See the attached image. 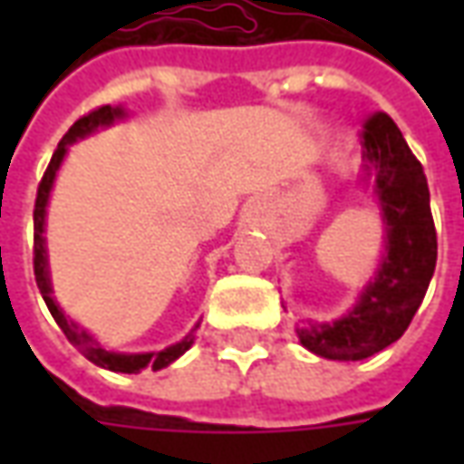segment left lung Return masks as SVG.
<instances>
[{
  "label": "left lung",
  "instance_id": "obj_1",
  "mask_svg": "<svg viewBox=\"0 0 464 464\" xmlns=\"http://www.w3.org/2000/svg\"><path fill=\"white\" fill-rule=\"evenodd\" d=\"M362 169L372 179L385 226V256L348 315L298 325L303 348L328 360H362L398 341L428 293L438 263L428 179L398 123L372 114L362 123Z\"/></svg>",
  "mask_w": 464,
  "mask_h": 464
}]
</instances>
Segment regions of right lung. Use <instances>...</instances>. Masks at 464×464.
<instances>
[{
  "instance_id": "add662e5",
  "label": "right lung",
  "mask_w": 464,
  "mask_h": 464,
  "mask_svg": "<svg viewBox=\"0 0 464 464\" xmlns=\"http://www.w3.org/2000/svg\"><path fill=\"white\" fill-rule=\"evenodd\" d=\"M116 119H123V109L121 106H99L94 111H89L86 116H82L79 121H74V126L64 133V139L59 141L56 146L54 156H52V161L46 166L44 176H42V181H39V191H36V203H34V276H36V285H39V291H42V298H44L46 308L49 313L54 315L56 325L62 328V333L66 335V341L72 343L86 360H92L94 365L106 370H114V372H139L143 368H151V370H161L166 365H171L173 360L181 358L186 350L191 348L193 341H196V335L193 331L198 328H193L183 341H179L176 345H169V348L159 350V353H111V350H106L102 343L96 341L94 335L84 328H79L74 321H69L64 315V311L59 308V303L54 301V295H52V281H49V266H46V246H44V218H46V203H49V193H52V186H54L56 171H59V166L64 161L66 149H69V143L79 141V139H84L89 133H94L96 129H102V126H111Z\"/></svg>"
}]
</instances>
